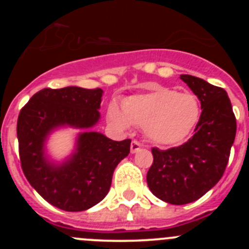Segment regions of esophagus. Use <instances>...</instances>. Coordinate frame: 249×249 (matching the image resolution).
I'll use <instances>...</instances> for the list:
<instances>
[{"mask_svg":"<svg viewBox=\"0 0 249 249\" xmlns=\"http://www.w3.org/2000/svg\"><path fill=\"white\" fill-rule=\"evenodd\" d=\"M141 148H142V144H141L140 142H137V141H132L131 145H130V150H131L132 154H134V153L139 152Z\"/></svg>","mask_w":249,"mask_h":249,"instance_id":"1","label":"esophagus"}]
</instances>
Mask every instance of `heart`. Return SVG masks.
Listing matches in <instances>:
<instances>
[{"mask_svg": "<svg viewBox=\"0 0 249 249\" xmlns=\"http://www.w3.org/2000/svg\"><path fill=\"white\" fill-rule=\"evenodd\" d=\"M201 106L195 95L179 94L167 88H154L122 102V108L112 102L107 120L119 130L132 124L143 126L145 137L157 144H175L184 140L197 125Z\"/></svg>", "mask_w": 249, "mask_h": 249, "instance_id": "b5f03b06", "label": "heart"}]
</instances>
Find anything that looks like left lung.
<instances>
[{"instance_id": "left-lung-1", "label": "left lung", "mask_w": 249, "mask_h": 249, "mask_svg": "<svg viewBox=\"0 0 249 249\" xmlns=\"http://www.w3.org/2000/svg\"><path fill=\"white\" fill-rule=\"evenodd\" d=\"M201 104L195 134L179 147L153 148L147 173L150 192L171 205H185L203 196L222 178L236 135L231 102L223 88L190 74H180Z\"/></svg>"}]
</instances>
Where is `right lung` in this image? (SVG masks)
<instances>
[{
    "mask_svg": "<svg viewBox=\"0 0 249 249\" xmlns=\"http://www.w3.org/2000/svg\"><path fill=\"white\" fill-rule=\"evenodd\" d=\"M102 89H42L20 110L17 135L22 171L31 187L60 210L79 212L105 199L117 165L130 153L131 140L113 141L92 131L101 119ZM80 130L64 160L49 154L47 141L59 129Z\"/></svg>",
    "mask_w": 249,
    "mask_h": 249,
    "instance_id": "1",
    "label": "right lung"
}]
</instances>
